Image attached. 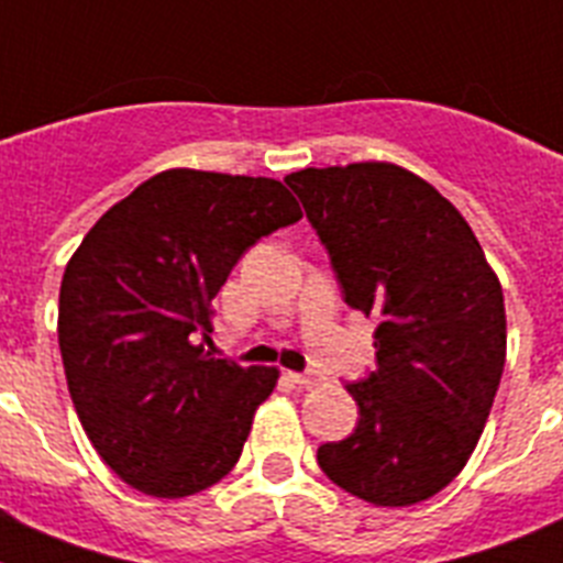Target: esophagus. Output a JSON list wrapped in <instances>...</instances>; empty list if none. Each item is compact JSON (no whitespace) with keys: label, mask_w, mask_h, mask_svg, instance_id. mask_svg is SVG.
Listing matches in <instances>:
<instances>
[{"label":"esophagus","mask_w":563,"mask_h":563,"mask_svg":"<svg viewBox=\"0 0 563 563\" xmlns=\"http://www.w3.org/2000/svg\"><path fill=\"white\" fill-rule=\"evenodd\" d=\"M290 380L296 383V386H305V389H310V386H318V380H321V377L310 375V372H290Z\"/></svg>","instance_id":"34e87169"}]
</instances>
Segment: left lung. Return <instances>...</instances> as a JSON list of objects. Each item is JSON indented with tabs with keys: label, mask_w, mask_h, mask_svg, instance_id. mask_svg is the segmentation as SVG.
I'll return each instance as SVG.
<instances>
[{
	"label": "left lung",
	"mask_w": 563,
	"mask_h": 563,
	"mask_svg": "<svg viewBox=\"0 0 563 563\" xmlns=\"http://www.w3.org/2000/svg\"><path fill=\"white\" fill-rule=\"evenodd\" d=\"M285 183L330 253L343 301L377 318V369L346 383L355 431L321 445L318 465L377 507L431 499L474 454L499 389V278L465 217L395 163L301 168Z\"/></svg>",
	"instance_id": "obj_1"
}]
</instances>
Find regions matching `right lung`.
<instances>
[{"instance_id":"1","label":"right lung","mask_w":563,"mask_h":563,"mask_svg":"<svg viewBox=\"0 0 563 563\" xmlns=\"http://www.w3.org/2000/svg\"><path fill=\"white\" fill-rule=\"evenodd\" d=\"M301 220L271 177L168 168L114 202L67 262L58 346L89 442L126 485L200 494L236 465L276 366L211 357L213 307L242 253Z\"/></svg>"}]
</instances>
